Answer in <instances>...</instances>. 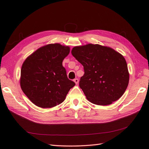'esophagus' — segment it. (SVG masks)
I'll return each mask as SVG.
<instances>
[{
    "label": "esophagus",
    "mask_w": 149,
    "mask_h": 149,
    "mask_svg": "<svg viewBox=\"0 0 149 149\" xmlns=\"http://www.w3.org/2000/svg\"><path fill=\"white\" fill-rule=\"evenodd\" d=\"M74 82L75 83V84H77L78 83V82H79V79H77V78L74 79Z\"/></svg>",
    "instance_id": "34e87169"
}]
</instances>
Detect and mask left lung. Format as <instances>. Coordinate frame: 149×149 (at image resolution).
<instances>
[{
  "instance_id": "obj_1",
  "label": "left lung",
  "mask_w": 149,
  "mask_h": 149,
  "mask_svg": "<svg viewBox=\"0 0 149 149\" xmlns=\"http://www.w3.org/2000/svg\"><path fill=\"white\" fill-rule=\"evenodd\" d=\"M71 54L84 67L79 85L89 102L109 105L123 95L129 73L120 53L110 47L89 43L74 47Z\"/></svg>"
}]
</instances>
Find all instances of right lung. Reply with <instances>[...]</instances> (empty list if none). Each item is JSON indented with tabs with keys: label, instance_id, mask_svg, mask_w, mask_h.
I'll use <instances>...</instances> for the list:
<instances>
[{
	"label": "right lung",
	"instance_id": "right-lung-1",
	"mask_svg": "<svg viewBox=\"0 0 149 149\" xmlns=\"http://www.w3.org/2000/svg\"><path fill=\"white\" fill-rule=\"evenodd\" d=\"M70 48L60 43L46 45L26 58L22 66V90L35 105L53 107L63 102L75 83L67 77L62 62Z\"/></svg>",
	"mask_w": 149,
	"mask_h": 149
}]
</instances>
